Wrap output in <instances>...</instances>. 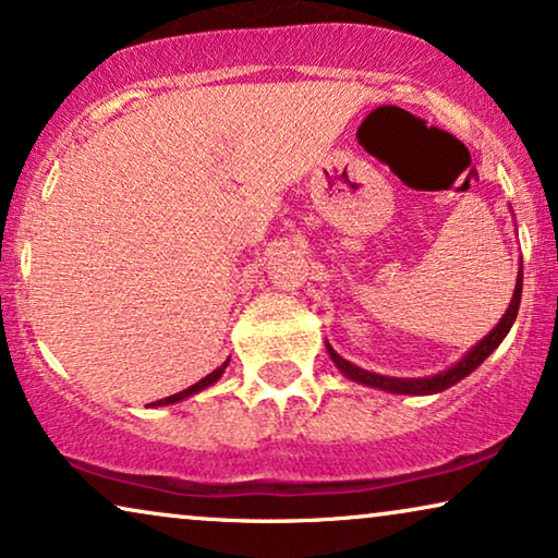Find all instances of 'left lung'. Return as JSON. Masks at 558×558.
<instances>
[{"label": "left lung", "mask_w": 558, "mask_h": 558, "mask_svg": "<svg viewBox=\"0 0 558 558\" xmlns=\"http://www.w3.org/2000/svg\"><path fill=\"white\" fill-rule=\"evenodd\" d=\"M521 292H523V266H518V279H515V292H513V300H510L506 315L500 317V323L493 327L490 335H485L483 340L477 342L475 348L468 350V355L462 357L460 363H454L452 368L437 373V376H429V378H393V376H380V373H371V371H363L353 365L345 357L338 355L332 350L330 342H325L327 345V353H330L332 363L338 365V371L342 376H348L350 380H355V384H363V386H371V388H380V391H388V393H409V396H426V393H439L445 391V388L460 384L464 376H470L472 371L477 368L480 363L485 361L487 355L493 353L495 348L500 345L502 338L510 332V327L515 323V315H518V307H521Z\"/></svg>", "instance_id": "8db88e82"}]
</instances>
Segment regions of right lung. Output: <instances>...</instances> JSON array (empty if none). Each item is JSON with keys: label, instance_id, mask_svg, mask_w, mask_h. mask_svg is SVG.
<instances>
[{"label": "right lung", "instance_id": "add662e5", "mask_svg": "<svg viewBox=\"0 0 558 558\" xmlns=\"http://www.w3.org/2000/svg\"><path fill=\"white\" fill-rule=\"evenodd\" d=\"M226 365H228V361H226L223 365H220V368H216L213 373H208V376H205L203 380H197L195 386H190V388H185V391H180V393L167 396V399H159V401H155V403H149V407H167V403H178V401H182V399H187V396H193V393H197V391H203V388L213 386L220 376H223Z\"/></svg>", "mask_w": 558, "mask_h": 558}]
</instances>
